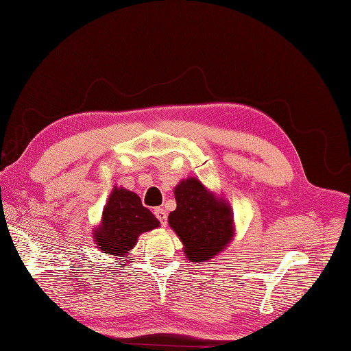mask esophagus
Returning a JSON list of instances; mask_svg holds the SVG:
<instances>
[{
  "instance_id": "34e87169",
  "label": "esophagus",
  "mask_w": 351,
  "mask_h": 351,
  "mask_svg": "<svg viewBox=\"0 0 351 351\" xmlns=\"http://www.w3.org/2000/svg\"><path fill=\"white\" fill-rule=\"evenodd\" d=\"M154 214H156V217H157L158 221L161 223V226H166L167 224V214H166L165 209H162V208L154 209Z\"/></svg>"
}]
</instances>
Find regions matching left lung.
<instances>
[{"label": "left lung", "mask_w": 351, "mask_h": 351, "mask_svg": "<svg viewBox=\"0 0 351 351\" xmlns=\"http://www.w3.org/2000/svg\"><path fill=\"white\" fill-rule=\"evenodd\" d=\"M176 209L169 224L184 243V252L194 262H206L226 248L233 236L232 210L223 199L206 191L199 179L189 178L175 189Z\"/></svg>", "instance_id": "left-lung-1"}]
</instances>
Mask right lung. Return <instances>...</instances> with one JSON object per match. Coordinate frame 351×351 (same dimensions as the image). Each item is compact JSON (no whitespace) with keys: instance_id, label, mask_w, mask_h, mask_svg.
Listing matches in <instances>:
<instances>
[{"instance_id":"obj_1","label":"right lung","mask_w":351,"mask_h":351,"mask_svg":"<svg viewBox=\"0 0 351 351\" xmlns=\"http://www.w3.org/2000/svg\"><path fill=\"white\" fill-rule=\"evenodd\" d=\"M158 226V219L142 205L136 193L115 186L104 206L101 226L95 230L94 239L101 252L124 257L136 245L138 234Z\"/></svg>"}]
</instances>
